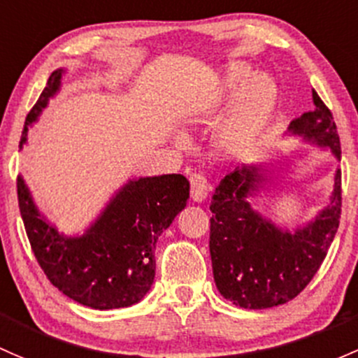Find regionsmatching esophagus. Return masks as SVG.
I'll return each instance as SVG.
<instances>
[{"instance_id":"1","label":"esophagus","mask_w":358,"mask_h":358,"mask_svg":"<svg viewBox=\"0 0 358 358\" xmlns=\"http://www.w3.org/2000/svg\"><path fill=\"white\" fill-rule=\"evenodd\" d=\"M189 180H190L192 199H194L195 202L204 201V199L209 195V190H210L208 178H206L204 175H201V173H192V175L189 176Z\"/></svg>"}]
</instances>
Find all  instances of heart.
I'll return each mask as SVG.
<instances>
[{"mask_svg": "<svg viewBox=\"0 0 358 358\" xmlns=\"http://www.w3.org/2000/svg\"><path fill=\"white\" fill-rule=\"evenodd\" d=\"M245 75V70L236 69L229 73L227 89L235 87ZM274 110V89L268 78H247L231 101V106L221 123L220 141L231 154H243L250 150L268 129Z\"/></svg>", "mask_w": 358, "mask_h": 358, "instance_id": "1", "label": "heart"}]
</instances>
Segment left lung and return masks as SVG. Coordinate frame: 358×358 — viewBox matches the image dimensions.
<instances>
[{"label":"left lung","mask_w":358,"mask_h":358,"mask_svg":"<svg viewBox=\"0 0 358 358\" xmlns=\"http://www.w3.org/2000/svg\"><path fill=\"white\" fill-rule=\"evenodd\" d=\"M314 110L289 123V131L341 157L333 113L312 89ZM264 182L261 168L229 173L210 201L209 250L221 295L243 308H269L293 300L315 276L328 254L341 217V171L334 176L331 204L307 227L281 231L247 202Z\"/></svg>","instance_id":"1"}]
</instances>
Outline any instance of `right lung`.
Wrapping results in <instances>:
<instances>
[{
    "instance_id": "add662e5",
    "label": "right lung",
    "mask_w": 358,
    "mask_h": 358,
    "mask_svg": "<svg viewBox=\"0 0 358 358\" xmlns=\"http://www.w3.org/2000/svg\"><path fill=\"white\" fill-rule=\"evenodd\" d=\"M62 73L52 71L29 111L20 145L58 90ZM189 194L190 183L183 175L135 180L123 187L84 236L69 238L44 221L24 180L17 178L18 208L41 269L59 292L97 310L130 307L144 299L156 273L157 238L185 209Z\"/></svg>"
}]
</instances>
